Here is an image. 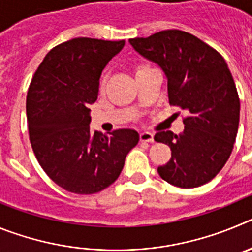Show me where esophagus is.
Here are the masks:
<instances>
[{"mask_svg":"<svg viewBox=\"0 0 252 252\" xmlns=\"http://www.w3.org/2000/svg\"><path fill=\"white\" fill-rule=\"evenodd\" d=\"M140 140L144 142H153L154 141V133L149 132V131H144L140 133Z\"/></svg>","mask_w":252,"mask_h":252,"instance_id":"34e87169","label":"esophagus"}]
</instances>
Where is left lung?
<instances>
[{"mask_svg":"<svg viewBox=\"0 0 252 252\" xmlns=\"http://www.w3.org/2000/svg\"><path fill=\"white\" fill-rule=\"evenodd\" d=\"M128 43L161 68L169 103L188 112L183 132L159 131L154 137L171 150V159L158 173L179 188L208 183L230 158L239 130L240 99L226 60L194 35L180 30L160 31Z\"/></svg>","mask_w":252,"mask_h":252,"instance_id":"left-lung-1","label":"left lung"}]
</instances>
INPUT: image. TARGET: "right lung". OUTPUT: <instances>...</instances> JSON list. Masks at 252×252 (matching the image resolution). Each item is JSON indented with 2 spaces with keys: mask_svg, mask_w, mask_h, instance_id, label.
Listing matches in <instances>:
<instances>
[{
  "mask_svg": "<svg viewBox=\"0 0 252 252\" xmlns=\"http://www.w3.org/2000/svg\"><path fill=\"white\" fill-rule=\"evenodd\" d=\"M125 40L75 37L49 51L29 87L26 115L37 161L68 192L93 194L115 182L139 133L120 128L91 132L90 104L98 95L102 70Z\"/></svg>",
  "mask_w": 252,
  "mask_h": 252,
  "instance_id": "1",
  "label": "right lung"
}]
</instances>
